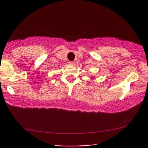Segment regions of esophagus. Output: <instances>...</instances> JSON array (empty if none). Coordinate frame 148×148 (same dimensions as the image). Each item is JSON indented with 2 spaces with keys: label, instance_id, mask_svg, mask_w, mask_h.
<instances>
[{
  "label": "esophagus",
  "instance_id": "1",
  "mask_svg": "<svg viewBox=\"0 0 148 148\" xmlns=\"http://www.w3.org/2000/svg\"><path fill=\"white\" fill-rule=\"evenodd\" d=\"M69 64H70V65H74V62H73V61H69Z\"/></svg>",
  "mask_w": 148,
  "mask_h": 148
}]
</instances>
